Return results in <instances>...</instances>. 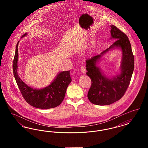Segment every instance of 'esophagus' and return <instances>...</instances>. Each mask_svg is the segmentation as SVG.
I'll return each instance as SVG.
<instances>
[{
	"label": "esophagus",
	"mask_w": 148,
	"mask_h": 148,
	"mask_svg": "<svg viewBox=\"0 0 148 148\" xmlns=\"http://www.w3.org/2000/svg\"><path fill=\"white\" fill-rule=\"evenodd\" d=\"M81 71H82V72L83 74H85L86 72V70L85 67L84 66H82V67H81Z\"/></svg>",
	"instance_id": "esophagus-1"
}]
</instances>
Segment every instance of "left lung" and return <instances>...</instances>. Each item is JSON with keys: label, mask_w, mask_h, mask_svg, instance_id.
Segmentation results:
<instances>
[{"label": "left lung", "mask_w": 148, "mask_h": 148, "mask_svg": "<svg viewBox=\"0 0 148 148\" xmlns=\"http://www.w3.org/2000/svg\"><path fill=\"white\" fill-rule=\"evenodd\" d=\"M110 39L115 42L100 54L86 61V75L91 79L92 85L88 98L94 104L106 106L112 104L122 98L126 92L134 71V57L130 42L125 34L112 25ZM122 51L120 72L116 76L108 77L98 66L101 58L112 49Z\"/></svg>", "instance_id": "obj_1"}]
</instances>
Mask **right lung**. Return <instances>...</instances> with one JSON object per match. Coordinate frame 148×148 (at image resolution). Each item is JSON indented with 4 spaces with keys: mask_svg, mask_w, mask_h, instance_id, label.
Here are the masks:
<instances>
[{
    "mask_svg": "<svg viewBox=\"0 0 148 148\" xmlns=\"http://www.w3.org/2000/svg\"><path fill=\"white\" fill-rule=\"evenodd\" d=\"M27 34L25 33L22 38ZM19 42V41L16 46L13 69L14 77L23 98L30 106L39 109H48L59 106L63 101L66 89L71 82L70 71L58 73L53 82L45 88L39 89L29 86L21 80L18 74Z\"/></svg>",
    "mask_w": 148,
    "mask_h": 148,
    "instance_id": "right-lung-1",
    "label": "right lung"
}]
</instances>
